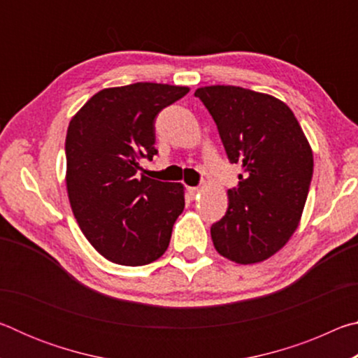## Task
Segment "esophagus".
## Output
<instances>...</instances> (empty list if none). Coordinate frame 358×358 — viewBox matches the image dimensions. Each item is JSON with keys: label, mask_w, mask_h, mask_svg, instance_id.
Masks as SVG:
<instances>
[{"label": "esophagus", "mask_w": 358, "mask_h": 358, "mask_svg": "<svg viewBox=\"0 0 358 358\" xmlns=\"http://www.w3.org/2000/svg\"><path fill=\"white\" fill-rule=\"evenodd\" d=\"M186 191H187V196H189L191 199H194V197L197 196V192L201 191V189H199L197 186H189V187H186Z\"/></svg>", "instance_id": "esophagus-1"}]
</instances>
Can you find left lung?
Masks as SVG:
<instances>
[{
	"instance_id": "left-lung-1",
	"label": "left lung",
	"mask_w": 358,
	"mask_h": 358,
	"mask_svg": "<svg viewBox=\"0 0 358 358\" xmlns=\"http://www.w3.org/2000/svg\"><path fill=\"white\" fill-rule=\"evenodd\" d=\"M220 131L238 187L211 226L216 251L235 264L273 256L299 227L313 178V151L294 112L273 96L232 85L197 88Z\"/></svg>"
}]
</instances>
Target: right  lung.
<instances>
[{
	"mask_svg": "<svg viewBox=\"0 0 358 358\" xmlns=\"http://www.w3.org/2000/svg\"><path fill=\"white\" fill-rule=\"evenodd\" d=\"M187 87L138 82L106 88L72 117L66 134V187L78 227L101 256L138 266L159 259L185 208L181 183L141 175L153 159L155 118Z\"/></svg>",
	"mask_w": 358,
	"mask_h": 358,
	"instance_id": "1",
	"label": "right lung"
}]
</instances>
